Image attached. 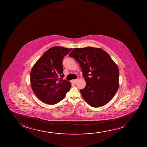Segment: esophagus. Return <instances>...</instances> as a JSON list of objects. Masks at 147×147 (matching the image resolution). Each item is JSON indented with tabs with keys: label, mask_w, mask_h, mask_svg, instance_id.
Segmentation results:
<instances>
[{
	"label": "esophagus",
	"mask_w": 147,
	"mask_h": 147,
	"mask_svg": "<svg viewBox=\"0 0 147 147\" xmlns=\"http://www.w3.org/2000/svg\"><path fill=\"white\" fill-rule=\"evenodd\" d=\"M78 79H76V80H72L71 81V83H73V84H75L76 83V82L78 81Z\"/></svg>",
	"instance_id": "obj_1"
}]
</instances>
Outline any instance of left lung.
<instances>
[{
    "mask_svg": "<svg viewBox=\"0 0 147 147\" xmlns=\"http://www.w3.org/2000/svg\"><path fill=\"white\" fill-rule=\"evenodd\" d=\"M80 65L86 82L82 98L94 108L105 105L119 87V69L108 53L100 48H74L69 55Z\"/></svg>",
    "mask_w": 147,
    "mask_h": 147,
    "instance_id": "8db88e82",
    "label": "left lung"
}]
</instances>
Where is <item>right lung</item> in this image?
Wrapping results in <instances>:
<instances>
[{
	"instance_id": "add662e5",
	"label": "right lung",
	"mask_w": 147,
	"mask_h": 147,
	"mask_svg": "<svg viewBox=\"0 0 147 147\" xmlns=\"http://www.w3.org/2000/svg\"><path fill=\"white\" fill-rule=\"evenodd\" d=\"M61 47H51L34 65L30 72L32 90L41 101L55 105L64 98L71 83L63 80V58L71 51Z\"/></svg>"
}]
</instances>
